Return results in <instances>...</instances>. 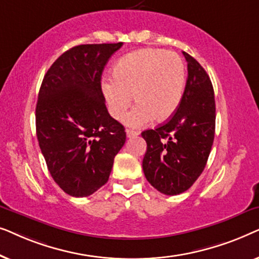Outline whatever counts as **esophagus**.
Segmentation results:
<instances>
[{
  "instance_id": "obj_1",
  "label": "esophagus",
  "mask_w": 259,
  "mask_h": 259,
  "mask_svg": "<svg viewBox=\"0 0 259 259\" xmlns=\"http://www.w3.org/2000/svg\"><path fill=\"white\" fill-rule=\"evenodd\" d=\"M126 136H127V138H133V137L139 136V132H138V131H134V130H126Z\"/></svg>"
}]
</instances>
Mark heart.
Here are the masks:
<instances>
[{
	"label": "heart",
	"instance_id": "1",
	"mask_svg": "<svg viewBox=\"0 0 259 259\" xmlns=\"http://www.w3.org/2000/svg\"><path fill=\"white\" fill-rule=\"evenodd\" d=\"M101 87L114 119L125 115L134 97L138 104L126 115L125 123L141 127L153 118L168 119L177 111L185 88V67L176 53L140 49L120 59L112 77L102 81Z\"/></svg>",
	"mask_w": 259,
	"mask_h": 259
}]
</instances>
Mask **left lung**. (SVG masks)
I'll list each match as a JSON object with an SVG mask.
<instances>
[{
  "instance_id": "obj_1",
  "label": "left lung",
  "mask_w": 259,
  "mask_h": 259,
  "mask_svg": "<svg viewBox=\"0 0 259 259\" xmlns=\"http://www.w3.org/2000/svg\"><path fill=\"white\" fill-rule=\"evenodd\" d=\"M187 80L175 114L155 130L141 133L147 151L143 169L159 192L176 196L189 190L204 171L214 139V92L207 73L192 56Z\"/></svg>"
}]
</instances>
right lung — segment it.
I'll use <instances>...</instances> for the list:
<instances>
[{
    "instance_id": "obj_1",
    "label": "right lung",
    "mask_w": 259,
    "mask_h": 259,
    "mask_svg": "<svg viewBox=\"0 0 259 259\" xmlns=\"http://www.w3.org/2000/svg\"><path fill=\"white\" fill-rule=\"evenodd\" d=\"M122 42L80 45L47 70L36 104V136L54 182L72 197L93 194L108 182L125 127L106 108L101 75Z\"/></svg>"
}]
</instances>
